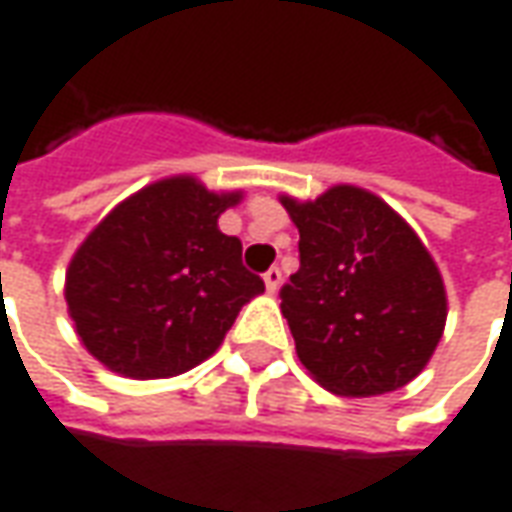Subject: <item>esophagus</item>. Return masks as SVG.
Segmentation results:
<instances>
[{"label":"esophagus","mask_w":512,"mask_h":512,"mask_svg":"<svg viewBox=\"0 0 512 512\" xmlns=\"http://www.w3.org/2000/svg\"><path fill=\"white\" fill-rule=\"evenodd\" d=\"M263 283L269 288V294H274V291L280 288V283H283V271L277 269V266H271V269L263 274Z\"/></svg>","instance_id":"obj_1"}]
</instances>
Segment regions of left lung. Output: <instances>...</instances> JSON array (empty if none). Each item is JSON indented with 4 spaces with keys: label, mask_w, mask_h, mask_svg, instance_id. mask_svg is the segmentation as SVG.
Masks as SVG:
<instances>
[{
    "label": "left lung",
    "mask_w": 512,
    "mask_h": 512,
    "mask_svg": "<svg viewBox=\"0 0 512 512\" xmlns=\"http://www.w3.org/2000/svg\"><path fill=\"white\" fill-rule=\"evenodd\" d=\"M280 201L300 229V271L280 308L302 367L344 398L406 387L446 328V285L429 249L387 201L353 184Z\"/></svg>",
    "instance_id": "obj_1"
}]
</instances>
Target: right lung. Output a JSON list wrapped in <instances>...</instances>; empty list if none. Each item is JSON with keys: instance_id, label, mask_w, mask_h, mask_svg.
I'll return each mask as SVG.
<instances>
[{"instance_id": "obj_1", "label": "right lung", "mask_w": 512, "mask_h": 512, "mask_svg": "<svg viewBox=\"0 0 512 512\" xmlns=\"http://www.w3.org/2000/svg\"><path fill=\"white\" fill-rule=\"evenodd\" d=\"M241 193L170 176L120 201L66 269V308L83 347L125 378H170L210 358L263 280L218 229Z\"/></svg>"}]
</instances>
